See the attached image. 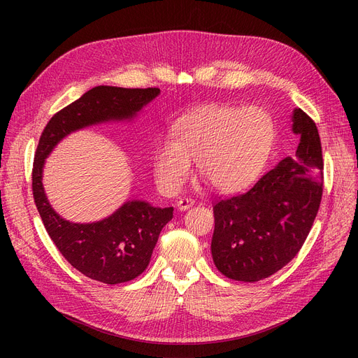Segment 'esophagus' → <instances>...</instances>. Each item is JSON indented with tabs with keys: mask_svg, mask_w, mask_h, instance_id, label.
Instances as JSON below:
<instances>
[{
	"mask_svg": "<svg viewBox=\"0 0 358 358\" xmlns=\"http://www.w3.org/2000/svg\"><path fill=\"white\" fill-rule=\"evenodd\" d=\"M177 206H178V209L180 210H189L192 206H193V199H190V197H182V199H180V201L177 203Z\"/></svg>",
	"mask_w": 358,
	"mask_h": 358,
	"instance_id": "1",
	"label": "esophagus"
}]
</instances>
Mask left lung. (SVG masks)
I'll return each instance as SVG.
<instances>
[{
	"label": "left lung",
	"instance_id": "8db88e82",
	"mask_svg": "<svg viewBox=\"0 0 358 358\" xmlns=\"http://www.w3.org/2000/svg\"><path fill=\"white\" fill-rule=\"evenodd\" d=\"M159 92V88L94 87L49 120L34 154L33 197L49 236L73 268L106 285L126 283L146 270L158 236L173 219L174 209L129 200L99 222L73 223L56 213L49 203L43 187V166L55 146L72 131L108 122L134 120Z\"/></svg>",
	"mask_w": 358,
	"mask_h": 358
}]
</instances>
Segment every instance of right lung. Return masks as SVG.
<instances>
[{"label": "right lung", "mask_w": 358, "mask_h": 358, "mask_svg": "<svg viewBox=\"0 0 358 358\" xmlns=\"http://www.w3.org/2000/svg\"><path fill=\"white\" fill-rule=\"evenodd\" d=\"M296 152L280 157L274 168L248 190L215 204L212 257L228 278H267L287 266L310 232L324 190L322 146L315 122L293 111Z\"/></svg>", "instance_id": "obj_1"}]
</instances>
